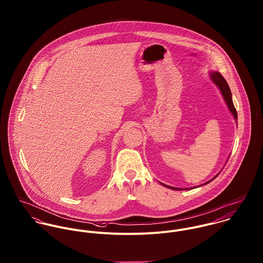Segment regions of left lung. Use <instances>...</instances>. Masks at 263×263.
Listing matches in <instances>:
<instances>
[{"mask_svg": "<svg viewBox=\"0 0 263 263\" xmlns=\"http://www.w3.org/2000/svg\"><path fill=\"white\" fill-rule=\"evenodd\" d=\"M210 76H211L212 81H213V82L218 86V88L220 89V91H221V93H222V95H223V97H224V100H225L226 104H227V106H228L230 112L232 113V115L234 116V118H235L236 121H237V119H238L237 111H236L235 106H234V104H233L232 93H231V90H230V87H229L227 81L224 79V77L221 75L219 72H212V73L210 74ZM218 175H219V174H217L213 179H215ZM213 179L209 180L208 182H205V183H203V184H201V185H204V184L210 183ZM161 184H162L163 186H165V187L170 188V189H173V190H184V188L173 187V186L166 185V184H164V183H161ZM185 189H188V188H185Z\"/></svg>", "mask_w": 263, "mask_h": 263, "instance_id": "8db88e82", "label": "left lung"}]
</instances>
